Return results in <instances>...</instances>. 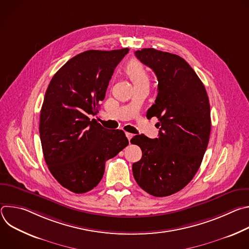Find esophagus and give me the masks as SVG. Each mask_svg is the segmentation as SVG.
I'll list each match as a JSON object with an SVG mask.
<instances>
[{
  "instance_id": "1",
  "label": "esophagus",
  "mask_w": 249,
  "mask_h": 249,
  "mask_svg": "<svg viewBox=\"0 0 249 249\" xmlns=\"http://www.w3.org/2000/svg\"><path fill=\"white\" fill-rule=\"evenodd\" d=\"M125 134H126V137H127V139H128L129 141H130V140L133 138V136H134L133 134H131V133H128V132H126Z\"/></svg>"
}]
</instances>
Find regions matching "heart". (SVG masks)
Returning <instances> with one entry per match:
<instances>
[{"mask_svg":"<svg viewBox=\"0 0 249 249\" xmlns=\"http://www.w3.org/2000/svg\"><path fill=\"white\" fill-rule=\"evenodd\" d=\"M126 74L129 76L134 86L143 82H149V76L145 67L138 61H132L127 65Z\"/></svg>","mask_w":249,"mask_h":249,"instance_id":"1","label":"heart"}]
</instances>
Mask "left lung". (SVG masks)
Returning <instances> with one entry per match:
<instances>
[{"mask_svg":"<svg viewBox=\"0 0 249 249\" xmlns=\"http://www.w3.org/2000/svg\"><path fill=\"white\" fill-rule=\"evenodd\" d=\"M158 78V96L147 117L159 119V138L136 135L131 143L142 150L133 163L138 185L156 197L184 188L199 169L211 133V111L206 89L181 57L154 48L135 52Z\"/></svg>","mask_w":249,"mask_h":249,"instance_id":"left-lung-1","label":"left lung"}]
</instances>
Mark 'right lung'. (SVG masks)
Wrapping results in <instances>:
<instances>
[{"instance_id":"add662e5","label":"right lung","mask_w":249,"mask_h":249,"mask_svg":"<svg viewBox=\"0 0 249 249\" xmlns=\"http://www.w3.org/2000/svg\"><path fill=\"white\" fill-rule=\"evenodd\" d=\"M129 49L89 50L70 59L53 76L40 112L39 133L51 174L77 194L101 180L105 161L128 146L122 130L109 131L95 115L114 69Z\"/></svg>"}]
</instances>
